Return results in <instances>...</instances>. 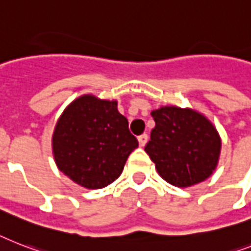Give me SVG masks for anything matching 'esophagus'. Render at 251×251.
Segmentation results:
<instances>
[{"label": "esophagus", "mask_w": 251, "mask_h": 251, "mask_svg": "<svg viewBox=\"0 0 251 251\" xmlns=\"http://www.w3.org/2000/svg\"><path fill=\"white\" fill-rule=\"evenodd\" d=\"M138 140H139L140 147H144L147 144V142H148V135L147 134H142V135L138 136Z\"/></svg>", "instance_id": "1"}]
</instances>
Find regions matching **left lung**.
<instances>
[{
  "instance_id": "1",
  "label": "left lung",
  "mask_w": 251,
  "mask_h": 251,
  "mask_svg": "<svg viewBox=\"0 0 251 251\" xmlns=\"http://www.w3.org/2000/svg\"><path fill=\"white\" fill-rule=\"evenodd\" d=\"M151 115L156 125L144 151L161 178L180 188L206 180L222 150L213 122L196 109L176 105H164Z\"/></svg>"
}]
</instances>
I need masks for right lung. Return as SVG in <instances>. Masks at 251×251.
<instances>
[{
  "instance_id": "right-lung-1",
  "label": "right lung",
  "mask_w": 251,
  "mask_h": 251,
  "mask_svg": "<svg viewBox=\"0 0 251 251\" xmlns=\"http://www.w3.org/2000/svg\"><path fill=\"white\" fill-rule=\"evenodd\" d=\"M139 146L117 100L85 94L67 105L52 132L55 164L71 180L100 189L121 175L129 154Z\"/></svg>"
}]
</instances>
